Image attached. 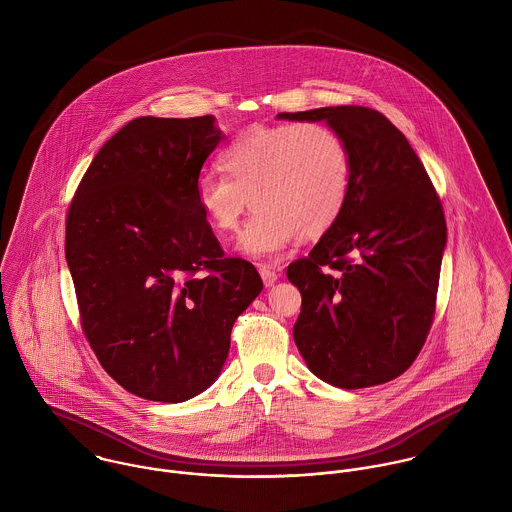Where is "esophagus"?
<instances>
[{
  "instance_id": "1",
  "label": "esophagus",
  "mask_w": 512,
  "mask_h": 512,
  "mask_svg": "<svg viewBox=\"0 0 512 512\" xmlns=\"http://www.w3.org/2000/svg\"><path fill=\"white\" fill-rule=\"evenodd\" d=\"M260 276H262V282H264V286H266V288L274 286V284H276V280H278L276 270H274V268H270V266H260Z\"/></svg>"
}]
</instances>
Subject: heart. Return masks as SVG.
I'll return each mask as SVG.
<instances>
[{
	"instance_id": "obj_1",
	"label": "heart",
	"mask_w": 512,
	"mask_h": 512,
	"mask_svg": "<svg viewBox=\"0 0 512 512\" xmlns=\"http://www.w3.org/2000/svg\"><path fill=\"white\" fill-rule=\"evenodd\" d=\"M219 163L228 177L201 175L197 207L228 236L252 203L240 248L256 258L278 254L295 236H323L341 217L353 179L349 147L321 122L252 124L222 149Z\"/></svg>"
}]
</instances>
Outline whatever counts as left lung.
I'll return each instance as SVG.
<instances>
[{
	"label": "left lung",
	"mask_w": 512,
	"mask_h": 512,
	"mask_svg": "<svg viewBox=\"0 0 512 512\" xmlns=\"http://www.w3.org/2000/svg\"><path fill=\"white\" fill-rule=\"evenodd\" d=\"M278 116L325 120L353 163L341 217L288 266L301 293L293 341L309 370L337 388L388 382L416 361L434 323L447 238L438 191L406 136L378 110Z\"/></svg>",
	"instance_id": "8db88e82"
}]
</instances>
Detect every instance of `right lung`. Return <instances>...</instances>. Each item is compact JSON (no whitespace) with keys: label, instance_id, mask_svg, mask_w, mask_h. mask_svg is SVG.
I'll use <instances>...</instances> for the list:
<instances>
[{"label":"right lung","instance_id":"obj_1","mask_svg":"<svg viewBox=\"0 0 512 512\" xmlns=\"http://www.w3.org/2000/svg\"><path fill=\"white\" fill-rule=\"evenodd\" d=\"M220 142L213 116L128 122L94 155L67 213L82 333L128 392L183 402L219 376L236 317L262 292L195 201Z\"/></svg>","mask_w":512,"mask_h":512}]
</instances>
